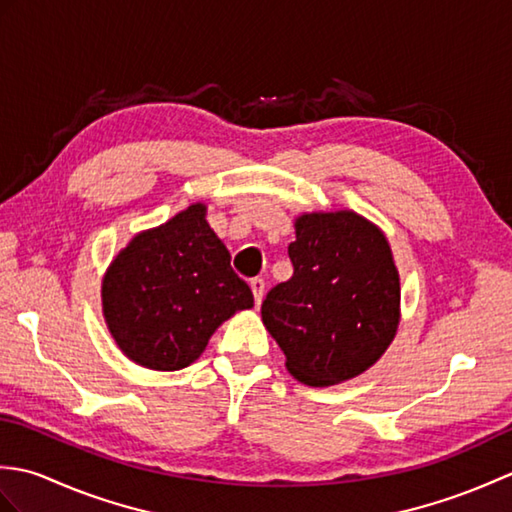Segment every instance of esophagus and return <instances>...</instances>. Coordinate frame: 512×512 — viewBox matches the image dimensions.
<instances>
[{"label": "esophagus", "instance_id": "esophagus-1", "mask_svg": "<svg viewBox=\"0 0 512 512\" xmlns=\"http://www.w3.org/2000/svg\"><path fill=\"white\" fill-rule=\"evenodd\" d=\"M250 290H253V297H255V303L259 306L262 303L264 295H266V281L262 277H255L250 279Z\"/></svg>", "mask_w": 512, "mask_h": 512}]
</instances>
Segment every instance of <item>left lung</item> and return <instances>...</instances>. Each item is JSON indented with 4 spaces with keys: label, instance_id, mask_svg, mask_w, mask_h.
I'll use <instances>...</instances> for the list:
<instances>
[{
    "label": "left lung",
    "instance_id": "8db88e82",
    "mask_svg": "<svg viewBox=\"0 0 512 512\" xmlns=\"http://www.w3.org/2000/svg\"><path fill=\"white\" fill-rule=\"evenodd\" d=\"M295 273L262 303L288 372L312 387L363 374L394 339L400 279L385 235L352 211L297 220Z\"/></svg>",
    "mask_w": 512,
    "mask_h": 512
}]
</instances>
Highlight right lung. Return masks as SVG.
Wrapping results in <instances>:
<instances>
[{
	"label": "right lung",
	"instance_id": "obj_1",
	"mask_svg": "<svg viewBox=\"0 0 512 512\" xmlns=\"http://www.w3.org/2000/svg\"><path fill=\"white\" fill-rule=\"evenodd\" d=\"M202 204L136 235L103 279V312L134 363L176 372L198 358L217 325L253 308V292L204 220Z\"/></svg>",
	"mask_w": 512,
	"mask_h": 512
}]
</instances>
